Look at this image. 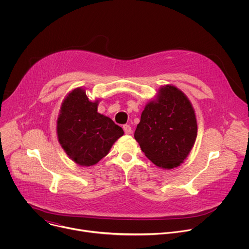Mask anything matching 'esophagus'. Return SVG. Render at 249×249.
<instances>
[{"label":"esophagus","mask_w":249,"mask_h":249,"mask_svg":"<svg viewBox=\"0 0 249 249\" xmlns=\"http://www.w3.org/2000/svg\"><path fill=\"white\" fill-rule=\"evenodd\" d=\"M123 130H124L125 134H127V135H129V134L132 133V128H131L130 125H127V124L124 125V126H123Z\"/></svg>","instance_id":"1"}]
</instances>
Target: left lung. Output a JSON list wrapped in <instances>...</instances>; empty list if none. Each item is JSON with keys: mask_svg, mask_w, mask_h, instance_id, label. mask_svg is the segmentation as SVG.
<instances>
[{"mask_svg": "<svg viewBox=\"0 0 249 249\" xmlns=\"http://www.w3.org/2000/svg\"><path fill=\"white\" fill-rule=\"evenodd\" d=\"M134 137L146 157L159 167L178 166L197 137L195 113L185 94L172 86L161 88L159 98L142 112Z\"/></svg>", "mask_w": 249, "mask_h": 249, "instance_id": "obj_1", "label": "left lung"}]
</instances>
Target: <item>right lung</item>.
<instances>
[{
  "label": "right lung",
  "mask_w": 249,
  "mask_h": 249,
  "mask_svg": "<svg viewBox=\"0 0 249 249\" xmlns=\"http://www.w3.org/2000/svg\"><path fill=\"white\" fill-rule=\"evenodd\" d=\"M57 134L66 154L76 163L89 166L107 155L124 131L97 112V101H89L86 91L77 89L61 106Z\"/></svg>",
  "instance_id": "add662e5"
}]
</instances>
